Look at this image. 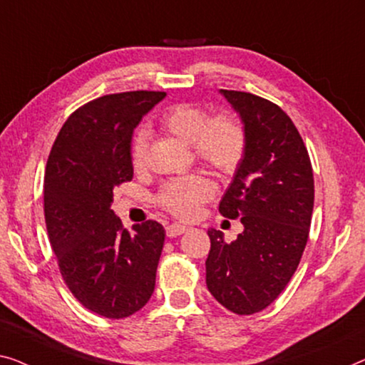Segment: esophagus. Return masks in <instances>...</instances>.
Segmentation results:
<instances>
[{
	"label": "esophagus",
	"mask_w": 365,
	"mask_h": 365,
	"mask_svg": "<svg viewBox=\"0 0 365 365\" xmlns=\"http://www.w3.org/2000/svg\"><path fill=\"white\" fill-rule=\"evenodd\" d=\"M188 231V226H183V225H178V222H173V225L167 226V236L168 237H177L183 235V232Z\"/></svg>",
	"instance_id": "obj_1"
}]
</instances>
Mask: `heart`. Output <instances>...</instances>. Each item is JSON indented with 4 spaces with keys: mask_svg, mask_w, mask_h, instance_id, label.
I'll return each instance as SVG.
<instances>
[{
    "mask_svg": "<svg viewBox=\"0 0 365 365\" xmlns=\"http://www.w3.org/2000/svg\"><path fill=\"white\" fill-rule=\"evenodd\" d=\"M160 126L183 143L192 144L197 159L221 175L235 173L246 155V130L230 114L210 118L206 110L190 103H178L160 116ZM149 133L139 130L130 148L134 170H144ZM216 187L203 173L177 178L164 185L157 201L162 208L180 217L197 215L201 203L213 198Z\"/></svg>",
    "mask_w": 365,
    "mask_h": 365,
    "instance_id": "obj_1",
    "label": "heart"
}]
</instances>
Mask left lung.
<instances>
[{
	"label": "left lung",
	"instance_id": "left-lung-1",
	"mask_svg": "<svg viewBox=\"0 0 365 365\" xmlns=\"http://www.w3.org/2000/svg\"><path fill=\"white\" fill-rule=\"evenodd\" d=\"M246 130V155L220 201L244 231L227 244L211 227L206 285L236 314L262 312L300 264L312 225L314 182L308 150L287 113L252 93L220 90Z\"/></svg>",
	"mask_w": 365,
	"mask_h": 365
}]
</instances>
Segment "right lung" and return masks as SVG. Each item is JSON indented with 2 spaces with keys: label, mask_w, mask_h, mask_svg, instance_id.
<instances>
[{
  "label": "right lung",
  "mask_w": 365,
  "mask_h": 365,
  "mask_svg": "<svg viewBox=\"0 0 365 365\" xmlns=\"http://www.w3.org/2000/svg\"><path fill=\"white\" fill-rule=\"evenodd\" d=\"M164 91H128L86 103L58 133L47 159L43 213L65 284L90 312L128 318L149 302L164 247L160 222L124 230L113 190L133 180L134 129Z\"/></svg>",
  "instance_id": "right-lung-1"
}]
</instances>
